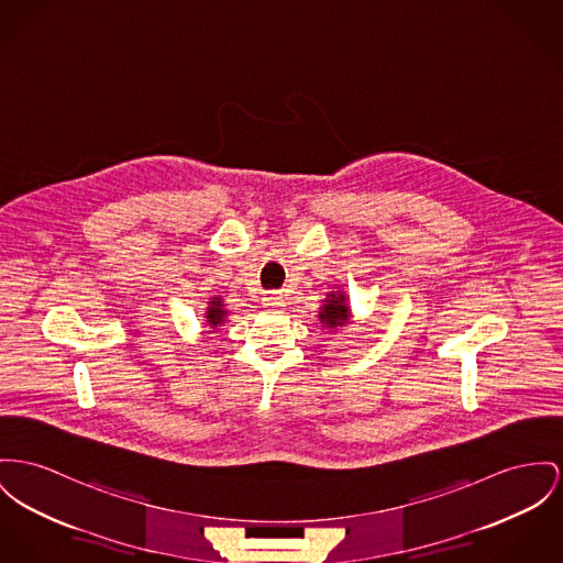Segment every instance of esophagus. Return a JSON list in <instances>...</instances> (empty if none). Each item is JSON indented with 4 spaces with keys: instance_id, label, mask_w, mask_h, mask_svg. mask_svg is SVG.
I'll list each match as a JSON object with an SVG mask.
<instances>
[{
    "instance_id": "34e87169",
    "label": "esophagus",
    "mask_w": 563,
    "mask_h": 563,
    "mask_svg": "<svg viewBox=\"0 0 563 563\" xmlns=\"http://www.w3.org/2000/svg\"><path fill=\"white\" fill-rule=\"evenodd\" d=\"M264 307L266 309H271V311H282L286 305H284V297L282 295H277V292H268L266 297H264Z\"/></svg>"
}]
</instances>
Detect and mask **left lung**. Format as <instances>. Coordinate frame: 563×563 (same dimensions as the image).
Segmentation results:
<instances>
[{"label":"left lung","mask_w":563,"mask_h":563,"mask_svg":"<svg viewBox=\"0 0 563 563\" xmlns=\"http://www.w3.org/2000/svg\"><path fill=\"white\" fill-rule=\"evenodd\" d=\"M318 318H320V324L329 331H335V329L350 324L352 322V309L347 305L345 292H341V290L329 292L327 299L322 300Z\"/></svg>","instance_id":"obj_1"}]
</instances>
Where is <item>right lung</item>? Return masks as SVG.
<instances>
[{"label":"right lung","instance_id":"obj_1","mask_svg":"<svg viewBox=\"0 0 563 563\" xmlns=\"http://www.w3.org/2000/svg\"><path fill=\"white\" fill-rule=\"evenodd\" d=\"M205 318H207L209 329H218V327H222L225 322V318H228L224 300L220 299V297H211V299L207 300Z\"/></svg>","mask_w":563,"mask_h":563}]
</instances>
